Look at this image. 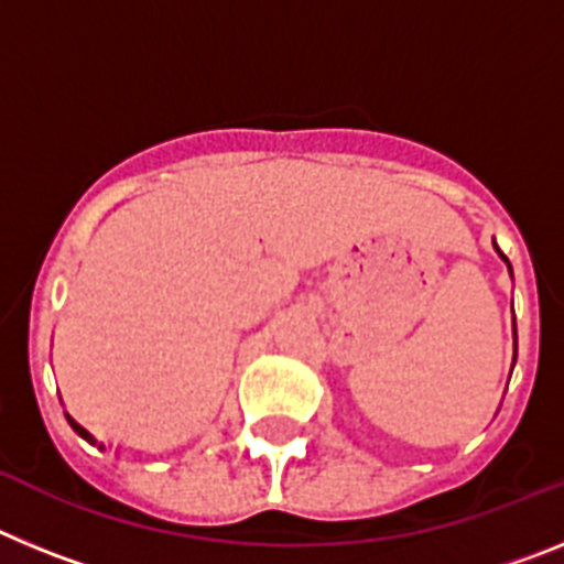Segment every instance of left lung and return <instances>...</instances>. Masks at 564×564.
I'll return each instance as SVG.
<instances>
[{"label": "left lung", "instance_id": "left-lung-1", "mask_svg": "<svg viewBox=\"0 0 564 564\" xmlns=\"http://www.w3.org/2000/svg\"><path fill=\"white\" fill-rule=\"evenodd\" d=\"M495 248H497V246H495ZM497 253H500V257H502V259H506V253H502V251H500V248H497ZM506 262H508V259H506ZM514 336H517V327H514Z\"/></svg>", "mask_w": 564, "mask_h": 564}]
</instances>
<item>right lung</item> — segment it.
<instances>
[{
  "label": "right lung",
  "mask_w": 564,
  "mask_h": 564,
  "mask_svg": "<svg viewBox=\"0 0 564 564\" xmlns=\"http://www.w3.org/2000/svg\"><path fill=\"white\" fill-rule=\"evenodd\" d=\"M67 421H69V426H73V430H76V432H78V435H82V437H84V441H89V443H96V441H93V435H89V432H87V430H82V426H78V423H76V421H73V417H69V415H67Z\"/></svg>",
  "instance_id": "obj_1"
}]
</instances>
